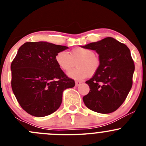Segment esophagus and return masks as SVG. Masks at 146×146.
Returning <instances> with one entry per match:
<instances>
[{"label":"esophagus","mask_w":146,"mask_h":146,"mask_svg":"<svg viewBox=\"0 0 146 146\" xmlns=\"http://www.w3.org/2000/svg\"><path fill=\"white\" fill-rule=\"evenodd\" d=\"M81 83H82V82H80V81H76V82H75V84H76V87L79 86V85H80Z\"/></svg>","instance_id":"esophagus-1"}]
</instances>
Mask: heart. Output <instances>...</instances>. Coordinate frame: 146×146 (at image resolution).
Returning a JSON list of instances; mask_svg holds the SVG:
<instances>
[{"instance_id": "1", "label": "heart", "mask_w": 146, "mask_h": 146, "mask_svg": "<svg viewBox=\"0 0 146 146\" xmlns=\"http://www.w3.org/2000/svg\"><path fill=\"white\" fill-rule=\"evenodd\" d=\"M55 61L59 68L65 72L74 67L76 63L77 68L68 73V76L75 80H82L93 76L100 66V61L95 56V52L82 47L73 48L70 54L65 51H59L56 55Z\"/></svg>"}]
</instances>
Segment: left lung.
Returning <instances> with one entry per match:
<instances>
[{
    "instance_id": "8db88e82",
    "label": "left lung",
    "mask_w": 146,
    "mask_h": 146,
    "mask_svg": "<svg viewBox=\"0 0 146 146\" xmlns=\"http://www.w3.org/2000/svg\"><path fill=\"white\" fill-rule=\"evenodd\" d=\"M99 55V69L85 83L90 92L82 98L85 106L101 114L116 111L123 104L132 87L135 66L127 46L112 37L82 46Z\"/></svg>"
}]
</instances>
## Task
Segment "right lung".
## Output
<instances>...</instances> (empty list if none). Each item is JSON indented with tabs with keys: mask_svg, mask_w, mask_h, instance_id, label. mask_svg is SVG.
<instances>
[{
	"mask_svg": "<svg viewBox=\"0 0 146 146\" xmlns=\"http://www.w3.org/2000/svg\"><path fill=\"white\" fill-rule=\"evenodd\" d=\"M68 48L47 42H26L19 48L10 66L11 86L28 114L37 117L52 114L61 106L65 90L75 86L55 61L57 53Z\"/></svg>",
	"mask_w": 146,
	"mask_h": 146,
	"instance_id": "obj_1",
	"label": "right lung"
}]
</instances>
